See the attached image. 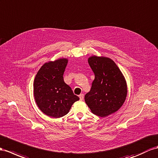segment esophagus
I'll return each mask as SVG.
<instances>
[{
    "label": "esophagus",
    "instance_id": "esophagus-1",
    "mask_svg": "<svg viewBox=\"0 0 158 158\" xmlns=\"http://www.w3.org/2000/svg\"><path fill=\"white\" fill-rule=\"evenodd\" d=\"M84 98V95L83 94H80L79 95V99L80 100H83Z\"/></svg>",
    "mask_w": 158,
    "mask_h": 158
}]
</instances>
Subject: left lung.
<instances>
[{
  "label": "left lung",
  "mask_w": 158,
  "mask_h": 158,
  "mask_svg": "<svg viewBox=\"0 0 158 158\" xmlns=\"http://www.w3.org/2000/svg\"><path fill=\"white\" fill-rule=\"evenodd\" d=\"M88 63L95 74L89 92L85 102L93 114L107 117L119 110L126 99V81L112 59L106 56H91Z\"/></svg>",
  "instance_id": "8db88e82"
}]
</instances>
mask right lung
Segmentation results:
<instances>
[{
    "instance_id": "1",
    "label": "right lung",
    "mask_w": 158,
    "mask_h": 158,
    "mask_svg": "<svg viewBox=\"0 0 158 158\" xmlns=\"http://www.w3.org/2000/svg\"><path fill=\"white\" fill-rule=\"evenodd\" d=\"M67 59L44 63L35 76L33 92L36 103L43 114L53 118L67 115L77 101L71 88L64 81Z\"/></svg>"
}]
</instances>
